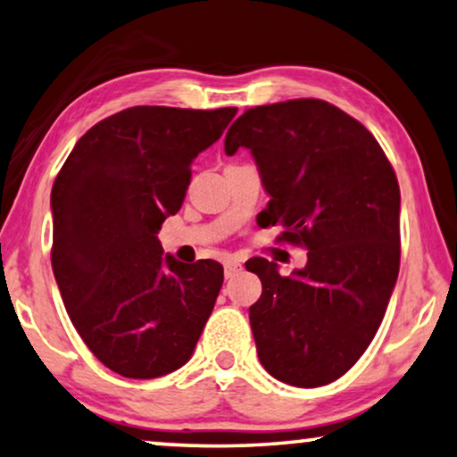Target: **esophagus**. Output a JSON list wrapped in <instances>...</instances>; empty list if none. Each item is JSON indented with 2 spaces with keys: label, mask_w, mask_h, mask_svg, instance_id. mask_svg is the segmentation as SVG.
<instances>
[{
  "label": "esophagus",
  "mask_w": 457,
  "mask_h": 457,
  "mask_svg": "<svg viewBox=\"0 0 457 457\" xmlns=\"http://www.w3.org/2000/svg\"><path fill=\"white\" fill-rule=\"evenodd\" d=\"M241 270H243V266L239 262H227V263H224V276H227V278H233L235 274H239Z\"/></svg>",
  "instance_id": "esophagus-1"
}]
</instances>
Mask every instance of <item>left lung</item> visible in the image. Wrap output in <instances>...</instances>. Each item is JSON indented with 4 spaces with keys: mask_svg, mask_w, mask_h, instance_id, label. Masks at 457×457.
Masks as SVG:
<instances>
[{
    "mask_svg": "<svg viewBox=\"0 0 457 457\" xmlns=\"http://www.w3.org/2000/svg\"><path fill=\"white\" fill-rule=\"evenodd\" d=\"M241 146L272 197L263 220L307 249L293 276L245 263L262 280L249 307L257 356L288 386H326L371 344L398 280V179L371 131L320 98L247 109L224 137L228 156Z\"/></svg>",
    "mask_w": 457,
    "mask_h": 457,
    "instance_id": "8db88e82",
    "label": "left lung"
}]
</instances>
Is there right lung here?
Returning <instances> with one entry per match:
<instances>
[{"label": "right lung", "instance_id": "1", "mask_svg": "<svg viewBox=\"0 0 457 457\" xmlns=\"http://www.w3.org/2000/svg\"><path fill=\"white\" fill-rule=\"evenodd\" d=\"M235 113L119 111L76 142L53 183V274L78 334L111 371L154 379L194 354L222 266L177 262L156 235L181 208L194 158Z\"/></svg>", "mask_w": 457, "mask_h": 457}]
</instances>
